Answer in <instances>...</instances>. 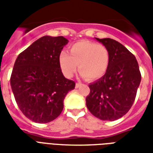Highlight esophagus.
<instances>
[{"instance_id":"esophagus-1","label":"esophagus","mask_w":153,"mask_h":153,"mask_svg":"<svg viewBox=\"0 0 153 153\" xmlns=\"http://www.w3.org/2000/svg\"><path fill=\"white\" fill-rule=\"evenodd\" d=\"M80 85H81V83H76V84H75V88H79Z\"/></svg>"}]
</instances>
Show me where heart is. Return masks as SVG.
<instances>
[{"label": "heart", "instance_id": "1", "mask_svg": "<svg viewBox=\"0 0 153 153\" xmlns=\"http://www.w3.org/2000/svg\"><path fill=\"white\" fill-rule=\"evenodd\" d=\"M59 64L64 75L71 78L79 65L81 75L97 80L105 75L110 64V52L106 46L92 41H80L70 47V54L61 51Z\"/></svg>", "mask_w": 153, "mask_h": 153}]
</instances>
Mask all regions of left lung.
Listing matches in <instances>:
<instances>
[{"mask_svg":"<svg viewBox=\"0 0 153 153\" xmlns=\"http://www.w3.org/2000/svg\"><path fill=\"white\" fill-rule=\"evenodd\" d=\"M96 39L109 50L110 64L105 75L88 85L86 105L97 118L113 121L131 108L141 74L135 56L121 43L111 38Z\"/></svg>","mask_w":153,"mask_h":153,"instance_id":"obj_1","label":"left lung"}]
</instances>
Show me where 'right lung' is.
Listing matches in <instances>:
<instances>
[{"label":"right lung","instance_id":"right-lung-1","mask_svg":"<svg viewBox=\"0 0 153 153\" xmlns=\"http://www.w3.org/2000/svg\"><path fill=\"white\" fill-rule=\"evenodd\" d=\"M69 41L62 36L42 37L22 51L15 60L10 85L22 113L36 123L57 118L66 94L75 83L61 72L59 56Z\"/></svg>","mask_w":153,"mask_h":153}]
</instances>
